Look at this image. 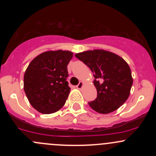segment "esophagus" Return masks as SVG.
Returning a JSON list of instances; mask_svg holds the SVG:
<instances>
[{
    "instance_id": "obj_1",
    "label": "esophagus",
    "mask_w": 156,
    "mask_h": 156,
    "mask_svg": "<svg viewBox=\"0 0 156 156\" xmlns=\"http://www.w3.org/2000/svg\"><path fill=\"white\" fill-rule=\"evenodd\" d=\"M83 86H84V82H82V81H80L79 84L76 86V87L78 88V90H81V88L83 87Z\"/></svg>"
}]
</instances>
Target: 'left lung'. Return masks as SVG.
<instances>
[{
	"mask_svg": "<svg viewBox=\"0 0 156 156\" xmlns=\"http://www.w3.org/2000/svg\"><path fill=\"white\" fill-rule=\"evenodd\" d=\"M75 56L90 69L95 78L94 84L97 97L89 106L101 114L112 112L122 106L133 84L131 71L126 61L101 49L81 52Z\"/></svg>",
	"mask_w": 156,
	"mask_h": 156,
	"instance_id": "8db88e82",
	"label": "left lung"
}]
</instances>
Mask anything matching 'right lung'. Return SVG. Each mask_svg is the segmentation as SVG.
<instances>
[{
  "instance_id": "1",
  "label": "right lung",
  "mask_w": 156,
  "mask_h": 156,
  "mask_svg": "<svg viewBox=\"0 0 156 156\" xmlns=\"http://www.w3.org/2000/svg\"><path fill=\"white\" fill-rule=\"evenodd\" d=\"M72 57L73 53L69 50H49L29 63L24 75V90L37 112L51 114L65 105L71 90L67 66Z\"/></svg>"
}]
</instances>
